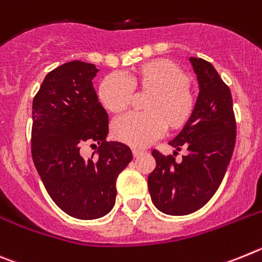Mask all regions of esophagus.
<instances>
[{
    "mask_svg": "<svg viewBox=\"0 0 262 262\" xmlns=\"http://www.w3.org/2000/svg\"><path fill=\"white\" fill-rule=\"evenodd\" d=\"M132 153H133V157H134V158H137V157H140V156H142V154H144V150L133 149V150H132Z\"/></svg>",
    "mask_w": 262,
    "mask_h": 262,
    "instance_id": "obj_1",
    "label": "esophagus"
}]
</instances>
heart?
<instances>
[{
    "label": "heart",
    "instance_id": "1",
    "mask_svg": "<svg viewBox=\"0 0 262 262\" xmlns=\"http://www.w3.org/2000/svg\"><path fill=\"white\" fill-rule=\"evenodd\" d=\"M190 83L187 72L166 58L137 66L126 79L117 74L104 77L97 96L108 112L121 113L128 109L133 91L147 95L142 103L144 113L122 116L113 122L115 140L141 149L161 137L166 128L169 132L185 129L196 109Z\"/></svg>",
    "mask_w": 262,
    "mask_h": 262
}]
</instances>
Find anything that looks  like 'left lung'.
<instances>
[{"label":"left lung","mask_w":262,"mask_h":262,"mask_svg":"<svg viewBox=\"0 0 262 262\" xmlns=\"http://www.w3.org/2000/svg\"><path fill=\"white\" fill-rule=\"evenodd\" d=\"M199 81L195 113L170 142L187 154L179 163L174 156L151 151L156 169L147 177L154 206L167 215H188L204 206L219 188L236 142V118L228 85L213 66L202 58H190ZM178 154V153H177Z\"/></svg>","instance_id":"8db88e82"}]
</instances>
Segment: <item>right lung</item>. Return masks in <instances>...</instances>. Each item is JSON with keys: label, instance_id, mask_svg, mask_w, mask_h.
<instances>
[{"label": "right lung", "instance_id": "add662e5", "mask_svg": "<svg viewBox=\"0 0 262 262\" xmlns=\"http://www.w3.org/2000/svg\"><path fill=\"white\" fill-rule=\"evenodd\" d=\"M97 71L92 63H64L46 75L33 100L34 165L54 203L83 220L112 210L118 174L133 158L126 145L105 141L108 113L92 83ZM88 143L100 145L99 159L80 156Z\"/></svg>", "mask_w": 262, "mask_h": 262}]
</instances>
